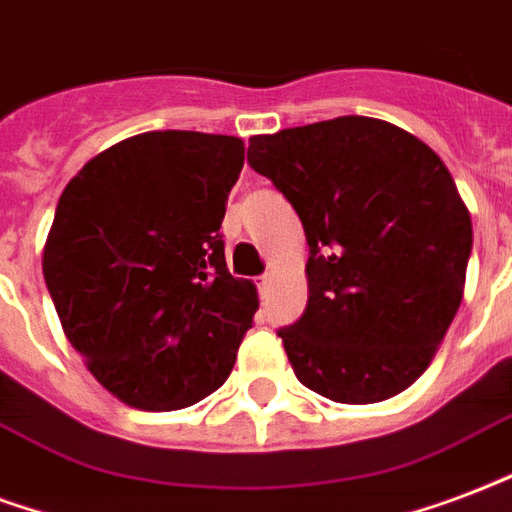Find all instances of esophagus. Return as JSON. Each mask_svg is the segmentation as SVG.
<instances>
[{
  "label": "esophagus",
  "mask_w": 512,
  "mask_h": 512,
  "mask_svg": "<svg viewBox=\"0 0 512 512\" xmlns=\"http://www.w3.org/2000/svg\"><path fill=\"white\" fill-rule=\"evenodd\" d=\"M270 283H272L270 272H264V275H259V278H256V288H259L261 294H267V291H270Z\"/></svg>",
  "instance_id": "34e87169"
}]
</instances>
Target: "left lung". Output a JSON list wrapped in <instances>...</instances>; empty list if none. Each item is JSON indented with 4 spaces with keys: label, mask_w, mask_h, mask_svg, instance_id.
I'll return each instance as SVG.
<instances>
[{
    "label": "left lung",
    "mask_w": 512,
    "mask_h": 512,
    "mask_svg": "<svg viewBox=\"0 0 512 512\" xmlns=\"http://www.w3.org/2000/svg\"><path fill=\"white\" fill-rule=\"evenodd\" d=\"M248 164L291 202L310 245L305 313L278 329L299 383L345 405L405 391L443 343L472 253L448 167L364 115L251 137Z\"/></svg>",
    "instance_id": "8db88e82"
}]
</instances>
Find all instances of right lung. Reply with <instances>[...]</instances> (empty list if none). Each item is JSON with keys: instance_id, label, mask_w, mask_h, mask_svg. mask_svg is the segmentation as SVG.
Listing matches in <instances>:
<instances>
[{"instance_id": "obj_1", "label": "right lung", "mask_w": 512, "mask_h": 512, "mask_svg": "<svg viewBox=\"0 0 512 512\" xmlns=\"http://www.w3.org/2000/svg\"><path fill=\"white\" fill-rule=\"evenodd\" d=\"M240 137L145 132L69 180L42 275L64 334L121 402L180 410L224 386L259 310L224 232Z\"/></svg>"}]
</instances>
